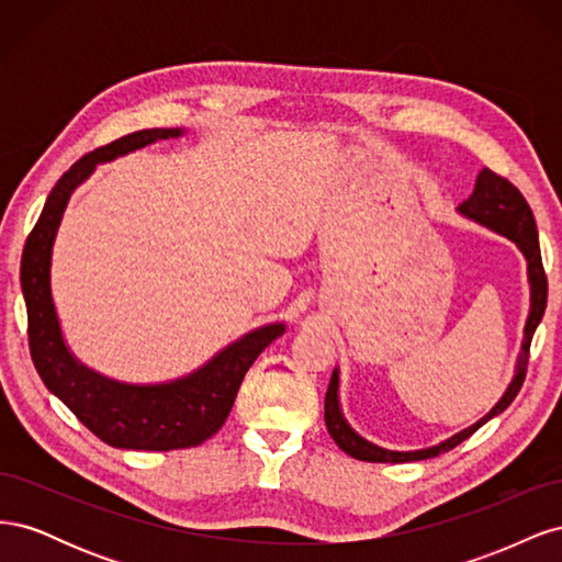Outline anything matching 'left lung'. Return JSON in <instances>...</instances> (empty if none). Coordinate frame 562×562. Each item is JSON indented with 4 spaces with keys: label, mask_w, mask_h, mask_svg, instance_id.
Wrapping results in <instances>:
<instances>
[{
    "label": "left lung",
    "mask_w": 562,
    "mask_h": 562,
    "mask_svg": "<svg viewBox=\"0 0 562 562\" xmlns=\"http://www.w3.org/2000/svg\"><path fill=\"white\" fill-rule=\"evenodd\" d=\"M457 211L475 220V223H481L490 229L504 234L506 239H512L520 248V252L527 260V279H530V316H527V323H525V337H522V347H520L518 366H516V378L504 391L499 403L492 407V411L483 419L471 424L469 429L459 431L452 438L443 440V443H438L427 450L394 452V450H384V448L368 443L366 438H361L349 427L347 419L342 417V411H339V396H337L339 372L333 370V378H330V384L326 391V427H328V434L333 436L335 443L339 446V450H345L353 459H363V462L398 464V462H417V459H429V457H438L440 452H448L462 443V440H467L471 434L479 431L485 422L504 413L506 407L514 403V398L518 396V391L525 382L527 361H530L532 335L543 316V310H547V295H549V281H547V271H543V265H541L539 236H537L532 209L527 206V201L516 184L497 176L495 171H490V168H483L479 178H475L473 194L467 201L459 203Z\"/></svg>",
    "instance_id": "obj_1"
}]
</instances>
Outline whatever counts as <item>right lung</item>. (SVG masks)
Returning a JSON list of instances; mask_svg holds the SVG:
<instances>
[{"label":"right lung","mask_w":562,"mask_h":562,"mask_svg":"<svg viewBox=\"0 0 562 562\" xmlns=\"http://www.w3.org/2000/svg\"><path fill=\"white\" fill-rule=\"evenodd\" d=\"M178 135H182L180 128H145L83 155L50 190L23 248L21 288L27 307L32 363L50 394H56L83 427L112 448L166 452L203 443L225 424L248 368L285 330L283 323H269L236 339L192 375L147 386L98 375L65 347L50 297V252L67 201L93 173L95 164Z\"/></svg>","instance_id":"obj_1"}]
</instances>
